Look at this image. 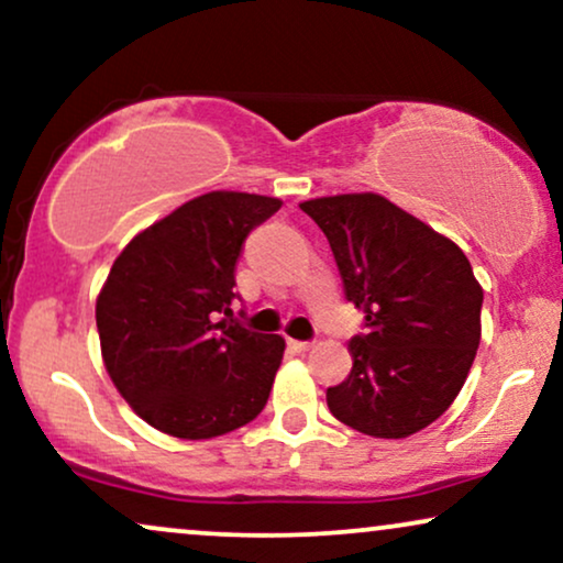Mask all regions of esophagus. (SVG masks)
<instances>
[{"label": "esophagus", "mask_w": 563, "mask_h": 563, "mask_svg": "<svg viewBox=\"0 0 563 563\" xmlns=\"http://www.w3.org/2000/svg\"><path fill=\"white\" fill-rule=\"evenodd\" d=\"M288 346L294 349V352H309V349H312V341H296V339H288Z\"/></svg>", "instance_id": "obj_1"}]
</instances>
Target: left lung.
<instances>
[{
  "label": "left lung",
  "instance_id": "obj_1",
  "mask_svg": "<svg viewBox=\"0 0 563 563\" xmlns=\"http://www.w3.org/2000/svg\"><path fill=\"white\" fill-rule=\"evenodd\" d=\"M301 211L325 232L346 299L365 312L328 407L367 437L416 434L452 405L479 349L484 290L471 262L376 192L303 200Z\"/></svg>",
  "mask_w": 563,
  "mask_h": 563
}]
</instances>
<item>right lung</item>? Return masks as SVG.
Wrapping results in <instances>:
<instances>
[{
  "mask_svg": "<svg viewBox=\"0 0 563 563\" xmlns=\"http://www.w3.org/2000/svg\"><path fill=\"white\" fill-rule=\"evenodd\" d=\"M283 200L214 190L134 235L97 296L102 363L145 423L211 439L267 405L286 341L232 320L245 238Z\"/></svg>",
  "mask_w": 563,
  "mask_h": 563,
  "instance_id": "1",
  "label": "right lung"
}]
</instances>
